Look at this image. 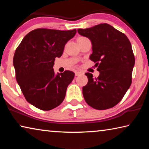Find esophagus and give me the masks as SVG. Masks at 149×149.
<instances>
[{"instance_id":"1","label":"esophagus","mask_w":149,"mask_h":149,"mask_svg":"<svg viewBox=\"0 0 149 149\" xmlns=\"http://www.w3.org/2000/svg\"><path fill=\"white\" fill-rule=\"evenodd\" d=\"M81 74V72H75V76H78V75H79Z\"/></svg>"}]
</instances>
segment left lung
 <instances>
[{
    "instance_id": "8db88e82",
    "label": "left lung",
    "mask_w": 149,
    "mask_h": 149,
    "mask_svg": "<svg viewBox=\"0 0 149 149\" xmlns=\"http://www.w3.org/2000/svg\"><path fill=\"white\" fill-rule=\"evenodd\" d=\"M81 35L92 42L90 60L100 72L98 77L85 73L87 84L83 95L88 104L97 110L114 107L123 99L132 82L135 56L127 36L108 24L78 29Z\"/></svg>"
}]
</instances>
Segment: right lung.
I'll return each instance as SVG.
<instances>
[{
	"mask_svg": "<svg viewBox=\"0 0 149 149\" xmlns=\"http://www.w3.org/2000/svg\"><path fill=\"white\" fill-rule=\"evenodd\" d=\"M76 31L34 29L15 51L13 64L17 84L27 101L40 110L53 109L64 99L75 74L65 70L55 76L52 68L55 58L62 56L65 45Z\"/></svg>",
	"mask_w": 149,
	"mask_h": 149,
	"instance_id": "1",
	"label": "right lung"
}]
</instances>
